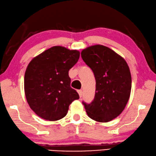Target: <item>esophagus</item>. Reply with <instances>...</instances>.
Here are the masks:
<instances>
[{
	"mask_svg": "<svg viewBox=\"0 0 156 156\" xmlns=\"http://www.w3.org/2000/svg\"><path fill=\"white\" fill-rule=\"evenodd\" d=\"M78 94H79V96H80V98L82 97V95H83V91H82V90H78Z\"/></svg>",
	"mask_w": 156,
	"mask_h": 156,
	"instance_id": "1",
	"label": "esophagus"
}]
</instances>
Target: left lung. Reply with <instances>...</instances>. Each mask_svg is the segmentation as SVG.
<instances>
[{"instance_id": "1", "label": "left lung", "mask_w": 156, "mask_h": 156, "mask_svg": "<svg viewBox=\"0 0 156 156\" xmlns=\"http://www.w3.org/2000/svg\"><path fill=\"white\" fill-rule=\"evenodd\" d=\"M81 57L93 71L96 81L93 100L90 104L83 102L87 116L100 122L111 121L122 112L130 97L129 66L122 56L103 45L83 49Z\"/></svg>"}]
</instances>
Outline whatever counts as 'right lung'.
I'll use <instances>...</instances> for the list:
<instances>
[{
    "label": "right lung",
    "mask_w": 156,
    "mask_h": 156,
    "mask_svg": "<svg viewBox=\"0 0 156 156\" xmlns=\"http://www.w3.org/2000/svg\"><path fill=\"white\" fill-rule=\"evenodd\" d=\"M80 52L56 46L32 59L25 74V93L30 108L49 121L64 117L79 95L71 87L69 71L77 63Z\"/></svg>",
    "instance_id": "1"
}]
</instances>
